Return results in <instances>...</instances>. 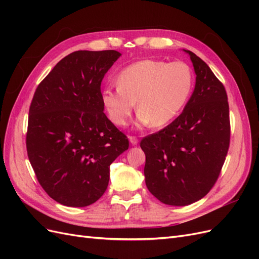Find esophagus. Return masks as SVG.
<instances>
[{"label": "esophagus", "instance_id": "obj_1", "mask_svg": "<svg viewBox=\"0 0 259 259\" xmlns=\"http://www.w3.org/2000/svg\"><path fill=\"white\" fill-rule=\"evenodd\" d=\"M128 139H130V143L132 145H137L139 142V139L136 136H128Z\"/></svg>", "mask_w": 259, "mask_h": 259}]
</instances>
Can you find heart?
<instances>
[{"instance_id": "heart-1", "label": "heart", "mask_w": 259, "mask_h": 259, "mask_svg": "<svg viewBox=\"0 0 259 259\" xmlns=\"http://www.w3.org/2000/svg\"><path fill=\"white\" fill-rule=\"evenodd\" d=\"M117 85L101 92V103L110 121L126 126L138 107L140 124L165 126L182 112L194 84L191 67L184 61L144 59L125 67Z\"/></svg>"}]
</instances>
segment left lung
Listing matches in <instances>:
<instances>
[{"mask_svg": "<svg viewBox=\"0 0 259 259\" xmlns=\"http://www.w3.org/2000/svg\"><path fill=\"white\" fill-rule=\"evenodd\" d=\"M195 88L184 111L166 127L146 136L148 190L164 204L185 206L209 192L230 144L228 97L209 67L190 51Z\"/></svg>", "mask_w": 259, "mask_h": 259, "instance_id": "left-lung-1", "label": "left lung"}]
</instances>
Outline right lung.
<instances>
[{"mask_svg": "<svg viewBox=\"0 0 259 259\" xmlns=\"http://www.w3.org/2000/svg\"><path fill=\"white\" fill-rule=\"evenodd\" d=\"M120 56L112 50L69 54L31 101L28 158L45 192L62 205L95 203L108 187L110 164L128 149L101 103V81Z\"/></svg>", "mask_w": 259, "mask_h": 259, "instance_id": "add662e5", "label": "right lung"}]
</instances>
